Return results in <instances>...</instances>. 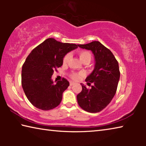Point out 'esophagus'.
<instances>
[{
    "instance_id": "34e87169",
    "label": "esophagus",
    "mask_w": 146,
    "mask_h": 146,
    "mask_svg": "<svg viewBox=\"0 0 146 146\" xmlns=\"http://www.w3.org/2000/svg\"><path fill=\"white\" fill-rule=\"evenodd\" d=\"M70 86H73V85L75 84V82H72V81H71V82H70Z\"/></svg>"
}]
</instances>
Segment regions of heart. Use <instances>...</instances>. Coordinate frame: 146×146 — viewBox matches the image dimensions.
I'll list each match as a JSON object with an SVG mask.
<instances>
[{
  "label": "heart",
  "instance_id": "b5f03b06",
  "mask_svg": "<svg viewBox=\"0 0 146 146\" xmlns=\"http://www.w3.org/2000/svg\"><path fill=\"white\" fill-rule=\"evenodd\" d=\"M78 56L79 58L82 62H84L86 60H88L90 61L91 59V53L89 52V51H81L78 53ZM71 58V55L70 53L66 54V55L64 56V57L63 58V62L64 63H67L70 60V59ZM82 76H84V73L82 72L80 73H73L70 75L71 78L75 80H78L80 79Z\"/></svg>",
  "mask_w": 146,
  "mask_h": 146
}]
</instances>
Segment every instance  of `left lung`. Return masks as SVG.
I'll return each mask as SVG.
<instances>
[{"label": "left lung", "instance_id": "left-lung-1", "mask_svg": "<svg viewBox=\"0 0 146 146\" xmlns=\"http://www.w3.org/2000/svg\"><path fill=\"white\" fill-rule=\"evenodd\" d=\"M78 46L92 51L95 65L92 73L86 78L88 84L93 85L88 89L81 84L82 90L76 96L77 102L86 111L100 112L111 102L117 91L120 75L118 61L111 51L98 41Z\"/></svg>", "mask_w": 146, "mask_h": 146}]
</instances>
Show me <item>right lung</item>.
Listing matches in <instances>:
<instances>
[{"instance_id": "right-lung-1", "label": "right lung", "mask_w": 146, "mask_h": 146, "mask_svg": "<svg viewBox=\"0 0 146 146\" xmlns=\"http://www.w3.org/2000/svg\"><path fill=\"white\" fill-rule=\"evenodd\" d=\"M77 48L76 44L49 38L29 53L23 66L21 82L26 97L35 107L47 111L60 104L70 83L63 78L55 84L51 76L62 66L64 56Z\"/></svg>"}]
</instances>
